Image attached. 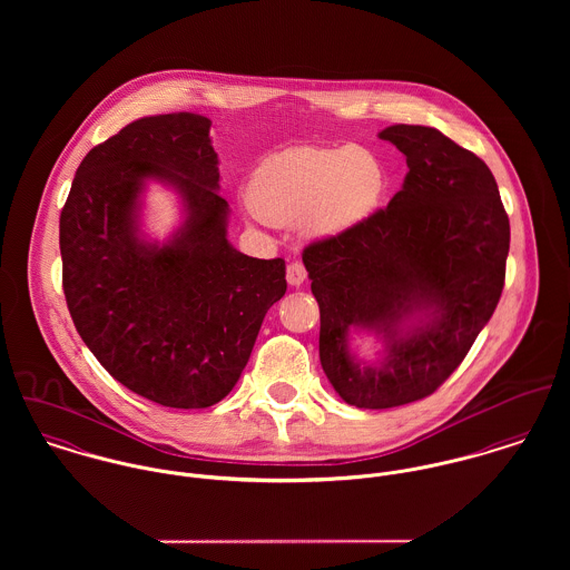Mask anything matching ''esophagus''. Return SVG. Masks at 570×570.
<instances>
[{
  "mask_svg": "<svg viewBox=\"0 0 570 570\" xmlns=\"http://www.w3.org/2000/svg\"><path fill=\"white\" fill-rule=\"evenodd\" d=\"M305 278H307L305 265H303L301 261H292V263L287 265V283L294 285V287H301V285L305 283Z\"/></svg>",
  "mask_w": 570,
  "mask_h": 570,
  "instance_id": "obj_1",
  "label": "esophagus"
}]
</instances>
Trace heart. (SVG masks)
Listing matches in <instances>:
<instances>
[{"instance_id":"heart-1","label":"heart","mask_w":570,"mask_h":570,"mask_svg":"<svg viewBox=\"0 0 570 570\" xmlns=\"http://www.w3.org/2000/svg\"><path fill=\"white\" fill-rule=\"evenodd\" d=\"M384 188V168L362 149L298 147L269 156L254 170L249 202L254 215L269 224L331 237L364 222Z\"/></svg>"}]
</instances>
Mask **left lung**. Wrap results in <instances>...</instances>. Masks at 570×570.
<instances>
[{
    "label": "left lung",
    "instance_id": "obj_1",
    "mask_svg": "<svg viewBox=\"0 0 570 570\" xmlns=\"http://www.w3.org/2000/svg\"><path fill=\"white\" fill-rule=\"evenodd\" d=\"M406 156L402 190L353 228L305 247L321 307V364L335 393L366 410L432 395L465 360L504 285L509 217L488 164L439 129L380 131ZM385 348L350 351V331Z\"/></svg>",
    "mask_w": 570,
    "mask_h": 570
}]
</instances>
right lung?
Instances as JSON below:
<instances>
[{"mask_svg": "<svg viewBox=\"0 0 570 570\" xmlns=\"http://www.w3.org/2000/svg\"><path fill=\"white\" fill-rule=\"evenodd\" d=\"M210 120H134L82 160L61 210L63 292L105 371L168 407H208L239 382L267 309L285 296V261L228 242V202ZM149 180L176 190L183 222L163 245L141 230Z\"/></svg>", "mask_w": 570, "mask_h": 570, "instance_id": "right-lung-1", "label": "right lung"}]
</instances>
